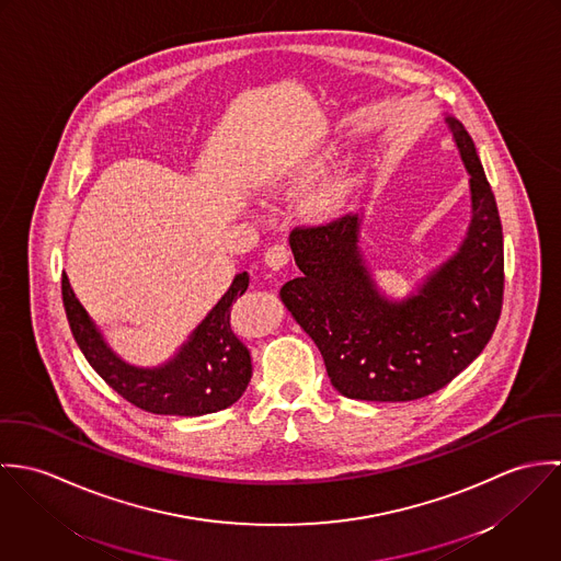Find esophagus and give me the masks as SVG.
Wrapping results in <instances>:
<instances>
[{
	"label": "esophagus",
	"mask_w": 561,
	"mask_h": 561,
	"mask_svg": "<svg viewBox=\"0 0 561 561\" xmlns=\"http://www.w3.org/2000/svg\"><path fill=\"white\" fill-rule=\"evenodd\" d=\"M289 256H291V250H289V245H287L285 241H276V243H272V245L265 250V263H267V267H272V270L285 267L287 261H289Z\"/></svg>",
	"instance_id": "1"
}]
</instances>
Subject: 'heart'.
Instances as JSON below:
<instances>
[{
  "label": "heart",
  "mask_w": 561,
  "mask_h": 561,
  "mask_svg": "<svg viewBox=\"0 0 561 561\" xmlns=\"http://www.w3.org/2000/svg\"><path fill=\"white\" fill-rule=\"evenodd\" d=\"M321 165L320 158H298V160L285 161L280 165H276L274 170L267 172L265 185L274 192H285L291 190L300 183H305L307 179H311L318 168ZM347 196V183L343 181H330L323 187H320L307 203V209L316 216H325V214H334L343 201Z\"/></svg>",
  "instance_id": "b5f03b06"
}]
</instances>
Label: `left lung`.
<instances>
[{
    "mask_svg": "<svg viewBox=\"0 0 561 561\" xmlns=\"http://www.w3.org/2000/svg\"><path fill=\"white\" fill-rule=\"evenodd\" d=\"M471 174L473 216L458 252L416 296H382L358 250V214L298 227L289 243L302 276L280 289L316 341L332 387L350 400L412 401L436 393L490 341L503 307V231L476 145L447 116Z\"/></svg>",
    "mask_w": 561,
    "mask_h": 561,
    "instance_id": "1",
    "label": "left lung"
}]
</instances>
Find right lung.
<instances>
[{"label": "right lung", "instance_id": "add662e5", "mask_svg": "<svg viewBox=\"0 0 561 561\" xmlns=\"http://www.w3.org/2000/svg\"><path fill=\"white\" fill-rule=\"evenodd\" d=\"M248 283V272L238 274L176 356L153 369L134 367L110 350L67 274H62V302L81 354L121 398L153 414L201 416L233 405L252 378L250 352L231 328V307L245 294Z\"/></svg>", "mask_w": 561, "mask_h": 561}]
</instances>
